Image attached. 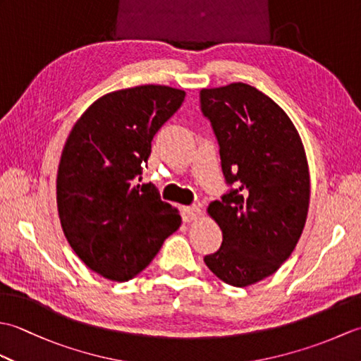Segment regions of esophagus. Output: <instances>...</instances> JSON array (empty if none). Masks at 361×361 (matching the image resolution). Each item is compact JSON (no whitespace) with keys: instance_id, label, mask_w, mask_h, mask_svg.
I'll use <instances>...</instances> for the list:
<instances>
[{"instance_id":"obj_1","label":"esophagus","mask_w":361,"mask_h":361,"mask_svg":"<svg viewBox=\"0 0 361 361\" xmlns=\"http://www.w3.org/2000/svg\"><path fill=\"white\" fill-rule=\"evenodd\" d=\"M200 217H202L200 206L192 204V206H186V208L183 209V219H185V221H194Z\"/></svg>"}]
</instances>
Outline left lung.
I'll return each mask as SVG.
<instances>
[{
	"mask_svg": "<svg viewBox=\"0 0 361 361\" xmlns=\"http://www.w3.org/2000/svg\"><path fill=\"white\" fill-rule=\"evenodd\" d=\"M200 106L231 186L208 208L224 240L204 264L229 286L247 287L278 270L302 234L310 200L307 158L286 111L255 87L235 82L204 88Z\"/></svg>",
	"mask_w": 361,
	"mask_h": 361,
	"instance_id": "obj_1",
	"label": "left lung"
}]
</instances>
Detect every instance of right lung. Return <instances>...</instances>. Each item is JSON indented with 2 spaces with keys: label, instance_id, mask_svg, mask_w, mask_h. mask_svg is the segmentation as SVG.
<instances>
[{
  "label": "right lung",
  "instance_id": "1",
  "mask_svg": "<svg viewBox=\"0 0 361 361\" xmlns=\"http://www.w3.org/2000/svg\"><path fill=\"white\" fill-rule=\"evenodd\" d=\"M186 93L164 85L113 91L75 122L60 158L57 209L68 243L90 270L126 282L181 225L155 186L140 185L152 140Z\"/></svg>",
  "mask_w": 361,
  "mask_h": 361
}]
</instances>
